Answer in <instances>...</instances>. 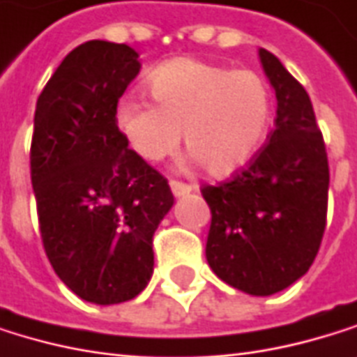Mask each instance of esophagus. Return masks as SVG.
<instances>
[{
	"label": "esophagus",
	"mask_w": 357,
	"mask_h": 357,
	"mask_svg": "<svg viewBox=\"0 0 357 357\" xmlns=\"http://www.w3.org/2000/svg\"><path fill=\"white\" fill-rule=\"evenodd\" d=\"M169 186H171L173 197H184V195H190L192 190H197V186H192V184H184V182H177V180H171V182H169Z\"/></svg>",
	"instance_id": "obj_1"
}]
</instances>
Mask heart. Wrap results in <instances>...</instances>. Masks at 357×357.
Masks as SVG:
<instances>
[{"mask_svg": "<svg viewBox=\"0 0 357 357\" xmlns=\"http://www.w3.org/2000/svg\"><path fill=\"white\" fill-rule=\"evenodd\" d=\"M152 101L124 95L118 129L146 162L186 150L213 177L245 167L262 148L273 120V91L260 73L209 61L171 59L148 75Z\"/></svg>", "mask_w": 357, "mask_h": 357, "instance_id": "1", "label": "heart"}]
</instances>
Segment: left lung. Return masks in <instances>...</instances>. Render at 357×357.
<instances>
[{
  "mask_svg": "<svg viewBox=\"0 0 357 357\" xmlns=\"http://www.w3.org/2000/svg\"><path fill=\"white\" fill-rule=\"evenodd\" d=\"M258 54L277 97L275 129L248 169L201 192L211 209V271L245 294L271 296L301 279L317 256L330 171L307 91L275 54Z\"/></svg>",
  "mask_w": 357,
  "mask_h": 357,
  "instance_id": "obj_1",
  "label": "left lung"
}]
</instances>
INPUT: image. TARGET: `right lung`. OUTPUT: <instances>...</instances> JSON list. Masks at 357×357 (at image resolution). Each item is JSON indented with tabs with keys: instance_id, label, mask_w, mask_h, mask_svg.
<instances>
[{
	"instance_id": "right-lung-1",
	"label": "right lung",
	"mask_w": 357,
	"mask_h": 357,
	"mask_svg": "<svg viewBox=\"0 0 357 357\" xmlns=\"http://www.w3.org/2000/svg\"><path fill=\"white\" fill-rule=\"evenodd\" d=\"M126 44L73 48L38 97L31 184L46 256L86 303L135 298L154 271L152 237L173 207L165 177L118 129L116 105L142 63Z\"/></svg>"
}]
</instances>
